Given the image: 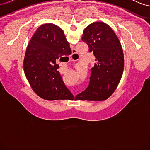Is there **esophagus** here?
<instances>
[{"label": "esophagus", "instance_id": "1", "mask_svg": "<svg viewBox=\"0 0 150 150\" xmlns=\"http://www.w3.org/2000/svg\"><path fill=\"white\" fill-rule=\"evenodd\" d=\"M71 61H73V60H72V59H71Z\"/></svg>", "mask_w": 150, "mask_h": 150}]
</instances>
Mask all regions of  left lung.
I'll list each match as a JSON object with an SVG mask.
<instances>
[{"mask_svg": "<svg viewBox=\"0 0 150 150\" xmlns=\"http://www.w3.org/2000/svg\"><path fill=\"white\" fill-rule=\"evenodd\" d=\"M83 41L96 57L88 87L77 95L76 99L106 100L114 93L124 69V55L120 40L108 24L96 22L86 27Z\"/></svg>", "mask_w": 150, "mask_h": 150, "instance_id": "1", "label": "left lung"}]
</instances>
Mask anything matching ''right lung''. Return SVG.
<instances>
[{
  "mask_svg": "<svg viewBox=\"0 0 150 150\" xmlns=\"http://www.w3.org/2000/svg\"><path fill=\"white\" fill-rule=\"evenodd\" d=\"M71 54L69 44L63 30L56 25H40L27 47L24 70L32 89L46 100L73 99L65 86L56 60Z\"/></svg>",
  "mask_w": 150,
  "mask_h": 150,
  "instance_id": "add662e5",
  "label": "right lung"
}]
</instances>
